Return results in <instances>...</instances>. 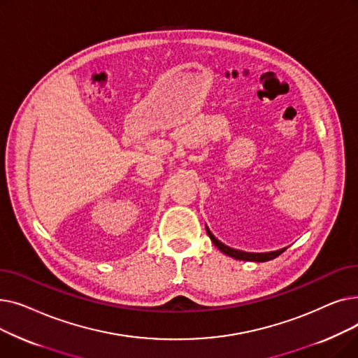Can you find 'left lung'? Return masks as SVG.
Masks as SVG:
<instances>
[{"label":"left lung","mask_w":358,"mask_h":358,"mask_svg":"<svg viewBox=\"0 0 358 358\" xmlns=\"http://www.w3.org/2000/svg\"><path fill=\"white\" fill-rule=\"evenodd\" d=\"M206 231H208V235L210 236L212 242L215 243V245H216V247H217L223 254H227V255H229V257H232V258H236V259H241V261H257V262H264V261H270V259H273V258L278 257L281 252H285V251H286V248H283V250L273 251V252L255 254V252H243V251L232 250V248H229V247L224 245V243H222L220 241H217V239L212 235V232L209 231V228H206Z\"/></svg>","instance_id":"8db88e82"}]
</instances>
